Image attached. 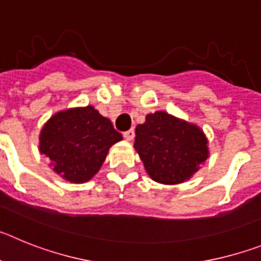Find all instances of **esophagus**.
Returning a JSON list of instances; mask_svg holds the SVG:
<instances>
[{"label": "esophagus", "instance_id": "esophagus-1", "mask_svg": "<svg viewBox=\"0 0 261 261\" xmlns=\"http://www.w3.org/2000/svg\"><path fill=\"white\" fill-rule=\"evenodd\" d=\"M123 136L125 140H128V141H132L133 138H135V129H129V130H126V132L123 133Z\"/></svg>", "mask_w": 261, "mask_h": 261}]
</instances>
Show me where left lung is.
Here are the masks:
<instances>
[{
    "mask_svg": "<svg viewBox=\"0 0 261 261\" xmlns=\"http://www.w3.org/2000/svg\"><path fill=\"white\" fill-rule=\"evenodd\" d=\"M208 141L200 128L163 111L147 115L136 128L135 149L153 180H188L208 158Z\"/></svg>",
    "mask_w": 261,
    "mask_h": 261,
    "instance_id": "8db88e82",
    "label": "left lung"
}]
</instances>
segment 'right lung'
I'll return each instance as SVG.
<instances>
[{
  "label": "right lung",
  "instance_id": "add662e5",
  "mask_svg": "<svg viewBox=\"0 0 261 261\" xmlns=\"http://www.w3.org/2000/svg\"><path fill=\"white\" fill-rule=\"evenodd\" d=\"M123 140L107 117L93 106L59 112L40 133V153L53 171L71 183L90 180L115 142Z\"/></svg>",
  "mask_w": 261,
  "mask_h": 261
}]
</instances>
